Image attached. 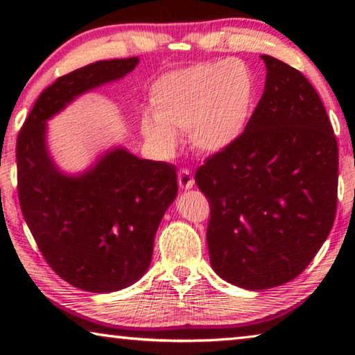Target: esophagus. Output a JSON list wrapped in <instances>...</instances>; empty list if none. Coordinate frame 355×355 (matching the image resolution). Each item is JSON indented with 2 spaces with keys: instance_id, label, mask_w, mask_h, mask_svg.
I'll return each mask as SVG.
<instances>
[{
  "instance_id": "obj_1",
  "label": "esophagus",
  "mask_w": 355,
  "mask_h": 355,
  "mask_svg": "<svg viewBox=\"0 0 355 355\" xmlns=\"http://www.w3.org/2000/svg\"><path fill=\"white\" fill-rule=\"evenodd\" d=\"M178 184L182 189H189L194 186V177L188 169H180L178 171Z\"/></svg>"
}]
</instances>
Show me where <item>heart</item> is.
<instances>
[{
  "mask_svg": "<svg viewBox=\"0 0 355 355\" xmlns=\"http://www.w3.org/2000/svg\"><path fill=\"white\" fill-rule=\"evenodd\" d=\"M257 98L254 70L238 59L171 71L152 86L153 116L142 119V133L163 153L175 150L177 133H189L203 153L220 152L248 128Z\"/></svg>",
  "mask_w": 355,
  "mask_h": 355,
  "instance_id": "b5f03b06",
  "label": "heart"
}]
</instances>
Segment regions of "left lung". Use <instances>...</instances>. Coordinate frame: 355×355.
Masks as SVG:
<instances>
[{
    "mask_svg": "<svg viewBox=\"0 0 355 355\" xmlns=\"http://www.w3.org/2000/svg\"><path fill=\"white\" fill-rule=\"evenodd\" d=\"M261 59L266 83L248 128L196 172L211 266L254 291L309 266L332 230L338 191V144L320 95L291 65Z\"/></svg>",
    "mask_w": 355,
    "mask_h": 355,
    "instance_id": "1",
    "label": "left lung"
}]
</instances>
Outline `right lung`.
I'll return each mask as SVG.
<instances>
[{"instance_id": "1", "label": "right lung", "mask_w": 355, "mask_h": 355, "mask_svg": "<svg viewBox=\"0 0 355 355\" xmlns=\"http://www.w3.org/2000/svg\"><path fill=\"white\" fill-rule=\"evenodd\" d=\"M137 62L98 61L59 76L35 100L17 137L23 218L53 271L91 293L122 290L147 271L155 233L177 197V172L164 161L114 148L81 175H64L48 155L45 122L78 95L123 78Z\"/></svg>"}]
</instances>
